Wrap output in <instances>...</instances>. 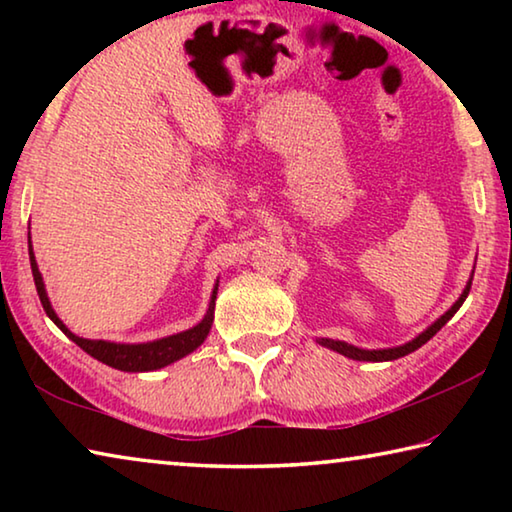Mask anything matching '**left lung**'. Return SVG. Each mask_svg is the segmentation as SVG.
<instances>
[{"mask_svg":"<svg viewBox=\"0 0 512 512\" xmlns=\"http://www.w3.org/2000/svg\"><path fill=\"white\" fill-rule=\"evenodd\" d=\"M472 275H474V273H472ZM470 287H472V280L467 282L465 291L461 293V298H458V300L454 302L452 309H447L445 314L436 320V323L424 329V332H422L420 336H415L413 341L400 345V348H388V350H361V348H354V345H348V343H343V341H332V339H320V345H325V348L339 352V354H345V357H350V359H354V361H393V359L406 357V354L415 352V350L420 348V345L427 343V341L431 339V336L436 334L438 329L443 327V325L447 323V320L456 314L458 309H461V305H463L465 298H467V293H470Z\"/></svg>","mask_w":512,"mask_h":512,"instance_id":"left-lung-1","label":"left lung"}]
</instances>
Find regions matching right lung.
I'll list each match as a JSON object with an SVG mask.
<instances>
[{
	"instance_id": "right-lung-1",
	"label": "right lung",
	"mask_w": 512,
	"mask_h": 512,
	"mask_svg": "<svg viewBox=\"0 0 512 512\" xmlns=\"http://www.w3.org/2000/svg\"><path fill=\"white\" fill-rule=\"evenodd\" d=\"M29 257H31V271H33V282H36V289H38V296L42 307H45L47 316L54 320V323L63 329L65 336H69L79 348H83L85 352L90 354L101 363H106L110 368H117V370H124V372H149V370H158L169 366V363L183 359L185 354L194 352L198 345H201L207 334H210V327H212V320H214V300H216V287L212 293V302H210V309H207L205 318L198 323L196 327L187 329V332H180V334H173L167 336V339H160V341H153V343H137V345H124V343H110V341H90V339H81V336H76L69 332V329L63 325V320L56 316V311L51 309L49 305V298H47V291H45V282H42V275L38 271V264H36V257H33V248H29Z\"/></svg>"
}]
</instances>
